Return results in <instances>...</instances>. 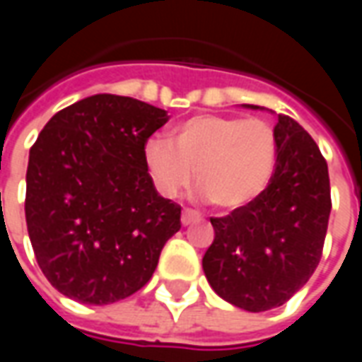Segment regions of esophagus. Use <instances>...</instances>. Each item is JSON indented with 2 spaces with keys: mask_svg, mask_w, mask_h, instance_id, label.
<instances>
[{
  "mask_svg": "<svg viewBox=\"0 0 362 362\" xmlns=\"http://www.w3.org/2000/svg\"><path fill=\"white\" fill-rule=\"evenodd\" d=\"M196 219H199V213H196L194 209H184L182 211V225L186 227L189 223H194Z\"/></svg>",
  "mask_w": 362,
  "mask_h": 362,
  "instance_id": "esophagus-1",
  "label": "esophagus"
}]
</instances>
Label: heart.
I'll return each mask as SVG.
<instances>
[{
  "instance_id": "obj_1",
  "label": "heart",
  "mask_w": 362,
  "mask_h": 362,
  "mask_svg": "<svg viewBox=\"0 0 362 362\" xmlns=\"http://www.w3.org/2000/svg\"><path fill=\"white\" fill-rule=\"evenodd\" d=\"M143 157L160 194L176 197L197 170L202 196L223 209H240L269 186L277 139L262 118L197 114L174 127L173 141L151 137Z\"/></svg>"
}]
</instances>
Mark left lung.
<instances>
[{
	"label": "left lung",
	"instance_id": "1",
	"mask_svg": "<svg viewBox=\"0 0 362 362\" xmlns=\"http://www.w3.org/2000/svg\"><path fill=\"white\" fill-rule=\"evenodd\" d=\"M273 132L277 163L269 186L254 204L211 217L215 240L204 256L213 291L248 312L277 308L310 279L332 211L327 163L316 141L285 114Z\"/></svg>",
	"mask_w": 362,
	"mask_h": 362
}]
</instances>
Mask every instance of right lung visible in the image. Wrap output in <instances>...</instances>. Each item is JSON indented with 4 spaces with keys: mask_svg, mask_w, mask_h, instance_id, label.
<instances>
[{
    "mask_svg": "<svg viewBox=\"0 0 362 362\" xmlns=\"http://www.w3.org/2000/svg\"><path fill=\"white\" fill-rule=\"evenodd\" d=\"M166 110L93 95L54 114L30 147L25 215L36 262L62 295L110 304L153 277L180 205L158 196L145 143Z\"/></svg>",
    "mask_w": 362,
    "mask_h": 362,
    "instance_id": "right-lung-1",
    "label": "right lung"
}]
</instances>
